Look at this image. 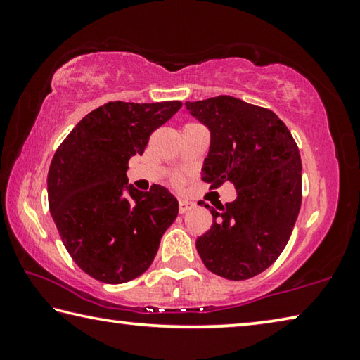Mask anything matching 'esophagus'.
<instances>
[{"mask_svg":"<svg viewBox=\"0 0 360 360\" xmlns=\"http://www.w3.org/2000/svg\"><path fill=\"white\" fill-rule=\"evenodd\" d=\"M192 208H195V203L193 202H191V200H179V212L181 214H184V212H187V211H191Z\"/></svg>","mask_w":360,"mask_h":360,"instance_id":"esophagus-1","label":"esophagus"}]
</instances>
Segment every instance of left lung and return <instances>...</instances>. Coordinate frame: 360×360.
Wrapping results in <instances>:
<instances>
[{
	"label": "left lung",
	"instance_id": "obj_1",
	"mask_svg": "<svg viewBox=\"0 0 360 360\" xmlns=\"http://www.w3.org/2000/svg\"><path fill=\"white\" fill-rule=\"evenodd\" d=\"M208 127L211 144L202 179L212 188L233 182L236 200L211 208L212 225L198 236L205 266L231 281L265 271L288 245L302 205L300 152L270 109L229 95L187 101Z\"/></svg>",
	"mask_w": 360,
	"mask_h": 360
}]
</instances>
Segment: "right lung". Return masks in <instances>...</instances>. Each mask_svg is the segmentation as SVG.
Listing matches in <instances>:
<instances>
[{"mask_svg":"<svg viewBox=\"0 0 360 360\" xmlns=\"http://www.w3.org/2000/svg\"><path fill=\"white\" fill-rule=\"evenodd\" d=\"M181 101H109L72 129L51 162L49 208L72 260L106 284L131 281L150 266L179 205L168 188L141 192L129 184L133 155Z\"/></svg>","mask_w":360,"mask_h":360,"instance_id":"1","label":"right lung"}]
</instances>
